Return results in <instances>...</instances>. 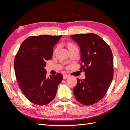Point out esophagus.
I'll return each mask as SVG.
<instances>
[{
  "label": "esophagus",
  "mask_w": 130,
  "mask_h": 130,
  "mask_svg": "<svg viewBox=\"0 0 130 130\" xmlns=\"http://www.w3.org/2000/svg\"><path fill=\"white\" fill-rule=\"evenodd\" d=\"M69 77V76L68 75H67V74H64L63 75V78L64 80L66 79V78H67Z\"/></svg>",
  "instance_id": "34e87169"
}]
</instances>
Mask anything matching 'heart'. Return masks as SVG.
<instances>
[{"label":"heart","mask_w":130,"mask_h":130,"mask_svg":"<svg viewBox=\"0 0 130 130\" xmlns=\"http://www.w3.org/2000/svg\"><path fill=\"white\" fill-rule=\"evenodd\" d=\"M67 46H68V50L73 49H77L76 45L75 44H74V43H70V42L68 43ZM57 49H58V47H57V48H56V49H55V52H56V51L57 50Z\"/></svg>","instance_id":"heart-1"}]
</instances>
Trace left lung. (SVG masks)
Listing matches in <instances>:
<instances>
[{
  "label": "left lung",
  "mask_w": 130,
  "mask_h": 130,
  "mask_svg": "<svg viewBox=\"0 0 130 130\" xmlns=\"http://www.w3.org/2000/svg\"><path fill=\"white\" fill-rule=\"evenodd\" d=\"M70 38L80 49L81 63L86 78H77L73 92L76 99L85 105H92L103 98L113 76V57L109 45L94 34L72 35Z\"/></svg>",
  "instance_id": "left-lung-1"
}]
</instances>
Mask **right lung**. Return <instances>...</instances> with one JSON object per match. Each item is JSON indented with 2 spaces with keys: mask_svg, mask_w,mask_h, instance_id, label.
I'll return each mask as SVG.
<instances>
[{
  "mask_svg": "<svg viewBox=\"0 0 130 130\" xmlns=\"http://www.w3.org/2000/svg\"><path fill=\"white\" fill-rule=\"evenodd\" d=\"M62 36H31L23 41L14 61V72L22 92L31 103L45 105L55 97L62 81L60 73L46 77V61L53 54V47Z\"/></svg>",
  "mask_w": 130,
  "mask_h": 130,
  "instance_id": "add662e5",
  "label": "right lung"
}]
</instances>
